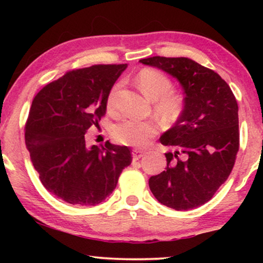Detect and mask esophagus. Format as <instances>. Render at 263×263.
<instances>
[{"label": "esophagus", "mask_w": 263, "mask_h": 263, "mask_svg": "<svg viewBox=\"0 0 263 263\" xmlns=\"http://www.w3.org/2000/svg\"><path fill=\"white\" fill-rule=\"evenodd\" d=\"M143 156H145V152H142L141 149H134L133 151V159L134 160H138V159H140V158H142Z\"/></svg>", "instance_id": "34e87169"}]
</instances>
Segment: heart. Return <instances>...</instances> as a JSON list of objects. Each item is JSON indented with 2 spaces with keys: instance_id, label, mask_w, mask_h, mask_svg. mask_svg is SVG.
Masks as SVG:
<instances>
[{
  "instance_id": "heart-1",
  "label": "heart",
  "mask_w": 263,
  "mask_h": 263,
  "mask_svg": "<svg viewBox=\"0 0 263 263\" xmlns=\"http://www.w3.org/2000/svg\"><path fill=\"white\" fill-rule=\"evenodd\" d=\"M139 88L149 100L164 120L176 121L184 109V99L172 91V82L166 75L156 69H143L136 78ZM117 86L107 98V105L114 106ZM159 133V125L154 121H123L114 128V138L122 145L145 147L149 140Z\"/></svg>"
}]
</instances>
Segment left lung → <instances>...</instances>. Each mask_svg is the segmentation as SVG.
<instances>
[{"label":"left lung","instance_id":"obj_1","mask_svg":"<svg viewBox=\"0 0 263 263\" xmlns=\"http://www.w3.org/2000/svg\"><path fill=\"white\" fill-rule=\"evenodd\" d=\"M177 79L184 109L175 125L160 136L165 171L149 178L154 197L176 211L210 201L231 174L239 148L238 105L230 86L214 70L186 57L154 56L140 60Z\"/></svg>","mask_w":263,"mask_h":263}]
</instances>
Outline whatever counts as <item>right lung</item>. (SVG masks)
Returning a JSON list of instances; mask_svg holds the SVG:
<instances>
[{"mask_svg": "<svg viewBox=\"0 0 263 263\" xmlns=\"http://www.w3.org/2000/svg\"><path fill=\"white\" fill-rule=\"evenodd\" d=\"M127 64H96L68 71L43 87L32 102L25 127L31 161L45 189L64 202L96 206L116 188L132 163L127 146H86L98 125L110 91Z\"/></svg>", "mask_w": 263, "mask_h": 263, "instance_id": "1", "label": "right lung"}]
</instances>
